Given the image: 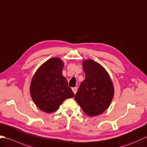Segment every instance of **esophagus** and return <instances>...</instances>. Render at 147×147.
Returning a JSON list of instances; mask_svg holds the SVG:
<instances>
[{"mask_svg": "<svg viewBox=\"0 0 147 147\" xmlns=\"http://www.w3.org/2000/svg\"><path fill=\"white\" fill-rule=\"evenodd\" d=\"M72 90H73V92H74V94H76L77 90V88L76 87H73L72 88Z\"/></svg>", "mask_w": 147, "mask_h": 147, "instance_id": "obj_1", "label": "esophagus"}]
</instances>
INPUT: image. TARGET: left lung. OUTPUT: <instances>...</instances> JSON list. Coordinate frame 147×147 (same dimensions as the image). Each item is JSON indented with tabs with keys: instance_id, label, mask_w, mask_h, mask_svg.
<instances>
[{
	"instance_id": "obj_1",
	"label": "left lung",
	"mask_w": 147,
	"mask_h": 147,
	"mask_svg": "<svg viewBox=\"0 0 147 147\" xmlns=\"http://www.w3.org/2000/svg\"><path fill=\"white\" fill-rule=\"evenodd\" d=\"M82 65L86 77L75 99L87 115H100L111 102L114 96L113 82L106 70L96 61L87 60Z\"/></svg>"
}]
</instances>
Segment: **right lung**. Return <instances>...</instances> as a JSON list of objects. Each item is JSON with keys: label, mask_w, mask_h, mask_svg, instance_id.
Masks as SVG:
<instances>
[{"label": "right lung", "mask_w": 147, "mask_h": 147, "mask_svg": "<svg viewBox=\"0 0 147 147\" xmlns=\"http://www.w3.org/2000/svg\"><path fill=\"white\" fill-rule=\"evenodd\" d=\"M63 68V62L60 58H51L38 68L32 79V100L45 113L55 111L65 99L75 96L62 76Z\"/></svg>", "instance_id": "add662e5"}]
</instances>
